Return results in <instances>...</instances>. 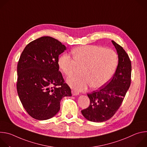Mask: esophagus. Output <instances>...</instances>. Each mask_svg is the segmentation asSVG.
Returning a JSON list of instances; mask_svg holds the SVG:
<instances>
[{
	"instance_id": "esophagus-1",
	"label": "esophagus",
	"mask_w": 147,
	"mask_h": 147,
	"mask_svg": "<svg viewBox=\"0 0 147 147\" xmlns=\"http://www.w3.org/2000/svg\"><path fill=\"white\" fill-rule=\"evenodd\" d=\"M71 94L73 96H76V95H79V92L74 91V90H72L71 91Z\"/></svg>"
}]
</instances>
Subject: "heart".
Returning <instances> with one entry per match:
<instances>
[{
    "label": "heart",
    "instance_id": "heart-1",
    "mask_svg": "<svg viewBox=\"0 0 147 147\" xmlns=\"http://www.w3.org/2000/svg\"><path fill=\"white\" fill-rule=\"evenodd\" d=\"M71 53L73 58L67 54L62 55L58 65L67 77L81 68L82 74L67 80L69 86L77 91H84L90 86L94 88L103 86L112 78L117 66V55L111 49L86 45L74 49Z\"/></svg>",
    "mask_w": 147,
    "mask_h": 147
}]
</instances>
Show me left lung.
Listing matches in <instances>:
<instances>
[{"instance_id":"1","label":"left lung","mask_w":147,"mask_h":147,"mask_svg":"<svg viewBox=\"0 0 147 147\" xmlns=\"http://www.w3.org/2000/svg\"><path fill=\"white\" fill-rule=\"evenodd\" d=\"M112 42L118 55V65L108 84L87 95L90 105L81 113L86 119L103 122L111 119L117 112L131 83V64L127 53L114 40Z\"/></svg>"}]
</instances>
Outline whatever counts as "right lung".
Instances as JSON below:
<instances>
[{
  "label": "right lung",
  "instance_id": "obj_1",
  "mask_svg": "<svg viewBox=\"0 0 147 147\" xmlns=\"http://www.w3.org/2000/svg\"><path fill=\"white\" fill-rule=\"evenodd\" d=\"M65 45L51 36L29 43L17 65V90L27 112L34 119L44 120L60 110L61 99L71 96V90L59 71V55Z\"/></svg>",
  "mask_w": 147,
  "mask_h": 147
}]
</instances>
